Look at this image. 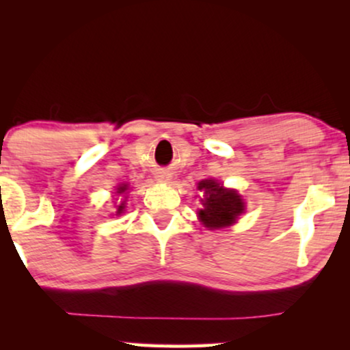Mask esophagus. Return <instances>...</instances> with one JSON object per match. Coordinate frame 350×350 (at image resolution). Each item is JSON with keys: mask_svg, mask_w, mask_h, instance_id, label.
<instances>
[{"mask_svg": "<svg viewBox=\"0 0 350 350\" xmlns=\"http://www.w3.org/2000/svg\"><path fill=\"white\" fill-rule=\"evenodd\" d=\"M156 179H158L159 183H167V180L171 179V174L170 172H159V174L156 176Z\"/></svg>", "mask_w": 350, "mask_h": 350, "instance_id": "obj_1", "label": "esophagus"}]
</instances>
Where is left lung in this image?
<instances>
[{"label": "left lung", "mask_w": 350, "mask_h": 350, "mask_svg": "<svg viewBox=\"0 0 350 350\" xmlns=\"http://www.w3.org/2000/svg\"><path fill=\"white\" fill-rule=\"evenodd\" d=\"M199 191H204L206 199L202 200L204 208L199 211V219L207 228L227 227L243 212V200L235 191L224 189L212 179L200 180Z\"/></svg>", "instance_id": "8db88e82"}]
</instances>
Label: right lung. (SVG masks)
<instances>
[{
    "label": "right lung",
    "instance_id": "1",
    "mask_svg": "<svg viewBox=\"0 0 350 350\" xmlns=\"http://www.w3.org/2000/svg\"><path fill=\"white\" fill-rule=\"evenodd\" d=\"M126 189H128L126 184H122V186L118 187V191H116V192H118V194H123V192L126 191ZM123 208H124V204H122V206H118V211H116V214H122Z\"/></svg>",
    "mask_w": 350,
    "mask_h": 350
}]
</instances>
